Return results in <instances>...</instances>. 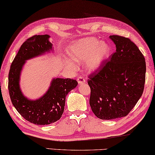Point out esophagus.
Segmentation results:
<instances>
[{"mask_svg": "<svg viewBox=\"0 0 155 155\" xmlns=\"http://www.w3.org/2000/svg\"><path fill=\"white\" fill-rule=\"evenodd\" d=\"M77 80H78V82L79 84H84L86 82L85 79L82 77H79L77 79Z\"/></svg>", "mask_w": 155, "mask_h": 155, "instance_id": "obj_1", "label": "esophagus"}]
</instances>
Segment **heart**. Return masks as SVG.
<instances>
[{"mask_svg":"<svg viewBox=\"0 0 155 155\" xmlns=\"http://www.w3.org/2000/svg\"><path fill=\"white\" fill-rule=\"evenodd\" d=\"M68 53L76 62L80 64L84 62L86 71L92 73L99 69L109 57L110 48L107 43L95 38H86L73 42ZM74 61L66 59L65 66L71 70L75 71L78 66Z\"/></svg>","mask_w":155,"mask_h":155,"instance_id":"1","label":"heart"}]
</instances>
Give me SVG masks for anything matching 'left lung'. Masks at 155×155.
Here are the masks:
<instances>
[{
	"instance_id": "8db88e82",
	"label": "left lung",
	"mask_w": 155,
	"mask_h": 155,
	"mask_svg": "<svg viewBox=\"0 0 155 155\" xmlns=\"http://www.w3.org/2000/svg\"><path fill=\"white\" fill-rule=\"evenodd\" d=\"M109 38L116 51L88 80L91 110L104 120L130 112L143 92L146 71L145 58L135 43L117 35Z\"/></svg>"
}]
</instances>
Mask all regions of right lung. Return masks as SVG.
Here are the masks:
<instances>
[{
    "label": "right lung",
    "instance_id": "right-lung-1",
    "mask_svg": "<svg viewBox=\"0 0 155 155\" xmlns=\"http://www.w3.org/2000/svg\"><path fill=\"white\" fill-rule=\"evenodd\" d=\"M49 35H35L21 45L12 63L8 76V89L12 104L22 117L36 125H49L59 120L64 110L66 97L78 85L73 79L54 78L44 95L31 100L22 94L20 77L27 60L45 54L53 49Z\"/></svg>",
    "mask_w": 155,
    "mask_h": 155
}]
</instances>
